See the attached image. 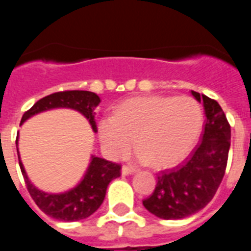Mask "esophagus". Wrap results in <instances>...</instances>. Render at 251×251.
Here are the masks:
<instances>
[{"label":"esophagus","mask_w":251,"mask_h":251,"mask_svg":"<svg viewBox=\"0 0 251 251\" xmlns=\"http://www.w3.org/2000/svg\"><path fill=\"white\" fill-rule=\"evenodd\" d=\"M135 168L131 167V166H123V170H121V172H123L124 176H127V175H131V173L135 172Z\"/></svg>","instance_id":"obj_1"}]
</instances>
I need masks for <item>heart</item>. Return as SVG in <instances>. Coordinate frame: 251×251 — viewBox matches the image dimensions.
I'll return each instance as SVG.
<instances>
[{"mask_svg": "<svg viewBox=\"0 0 251 251\" xmlns=\"http://www.w3.org/2000/svg\"><path fill=\"white\" fill-rule=\"evenodd\" d=\"M203 110L191 97H141L124 101L99 124V137L111 157H124L136 141L139 157L154 166L178 162L196 144Z\"/></svg>", "mask_w": 251, "mask_h": 251, "instance_id": "heart-1", "label": "heart"}]
</instances>
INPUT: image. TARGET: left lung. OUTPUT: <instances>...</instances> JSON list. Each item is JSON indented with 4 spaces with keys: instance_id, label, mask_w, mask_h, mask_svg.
<instances>
[{
    "instance_id": "8db88e82",
    "label": "left lung",
    "mask_w": 251,
    "mask_h": 251,
    "mask_svg": "<svg viewBox=\"0 0 251 251\" xmlns=\"http://www.w3.org/2000/svg\"><path fill=\"white\" fill-rule=\"evenodd\" d=\"M203 102L204 128L201 141L181 165L161 171L153 193L142 201L150 213L162 219H182L203 209L221 186L230 147V125L214 99L192 90Z\"/></svg>"
}]
</instances>
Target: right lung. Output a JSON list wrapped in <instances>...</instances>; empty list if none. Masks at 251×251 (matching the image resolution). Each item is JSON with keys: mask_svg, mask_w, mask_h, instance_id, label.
Instances as JSON below:
<instances>
[{"mask_svg": "<svg viewBox=\"0 0 251 251\" xmlns=\"http://www.w3.org/2000/svg\"><path fill=\"white\" fill-rule=\"evenodd\" d=\"M100 98L95 93L85 90H67L53 93L48 97L42 98L33 106L23 114L21 125L30 116L55 109V107H68L81 112L90 123L94 132H97V124L94 120V110L99 105ZM18 142V137L16 144ZM20 160V153H18ZM21 172L25 178V187L29 192L32 200L34 201L39 209L49 217L63 222H76L90 217L101 205L106 194V188L114 178L121 175V166L119 163L106 161L100 157H91L88 171L83 181L65 193L50 194L39 191L30 183L25 175V167L20 160Z\"/></svg>", "mask_w": 251, "mask_h": 251, "instance_id": "right-lung-1", "label": "right lung"}]
</instances>
